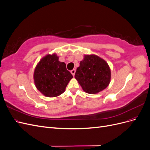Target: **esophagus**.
<instances>
[{"label": "esophagus", "instance_id": "obj_1", "mask_svg": "<svg viewBox=\"0 0 150 150\" xmlns=\"http://www.w3.org/2000/svg\"><path fill=\"white\" fill-rule=\"evenodd\" d=\"M71 74H72V76H74V74H75V72H76V69H72L71 71Z\"/></svg>", "mask_w": 150, "mask_h": 150}]
</instances>
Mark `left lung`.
I'll return each mask as SVG.
<instances>
[{"label":"left lung","instance_id":"8db88e82","mask_svg":"<svg viewBox=\"0 0 150 150\" xmlns=\"http://www.w3.org/2000/svg\"><path fill=\"white\" fill-rule=\"evenodd\" d=\"M75 73L84 92L97 94L106 89L111 81V69L106 61L94 54L84 55Z\"/></svg>","mask_w":150,"mask_h":150}]
</instances>
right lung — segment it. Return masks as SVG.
Wrapping results in <instances>:
<instances>
[{
  "instance_id": "add662e5",
  "label": "right lung",
  "mask_w": 150,
  "mask_h": 150,
  "mask_svg": "<svg viewBox=\"0 0 150 150\" xmlns=\"http://www.w3.org/2000/svg\"><path fill=\"white\" fill-rule=\"evenodd\" d=\"M35 87L45 96L57 97L65 91L73 78L64 62L59 61L56 54H47L36 66L34 72Z\"/></svg>"
}]
</instances>
